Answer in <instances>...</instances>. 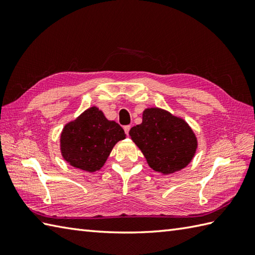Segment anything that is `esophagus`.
I'll list each match as a JSON object with an SVG mask.
<instances>
[{
	"label": "esophagus",
	"mask_w": 255,
	"mask_h": 255,
	"mask_svg": "<svg viewBox=\"0 0 255 255\" xmlns=\"http://www.w3.org/2000/svg\"><path fill=\"white\" fill-rule=\"evenodd\" d=\"M124 130H125V133H126L127 136H128V134H129V130H130V126H125V127H124Z\"/></svg>",
	"instance_id": "1"
}]
</instances>
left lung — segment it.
Wrapping results in <instances>:
<instances>
[{
    "label": "left lung",
    "instance_id": "obj_1",
    "mask_svg": "<svg viewBox=\"0 0 255 255\" xmlns=\"http://www.w3.org/2000/svg\"><path fill=\"white\" fill-rule=\"evenodd\" d=\"M129 134L151 169L162 174L184 169L197 149V138L188 124L158 107L144 110L142 123Z\"/></svg>",
    "mask_w": 255,
    "mask_h": 255
}]
</instances>
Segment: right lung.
I'll return each mask as SVG.
<instances>
[{"instance_id": "1", "label": "right lung", "mask_w": 255, "mask_h": 255, "mask_svg": "<svg viewBox=\"0 0 255 255\" xmlns=\"http://www.w3.org/2000/svg\"><path fill=\"white\" fill-rule=\"evenodd\" d=\"M125 138L124 129L93 106L63 127L61 154L70 165L95 172L104 165L114 145Z\"/></svg>"}]
</instances>
